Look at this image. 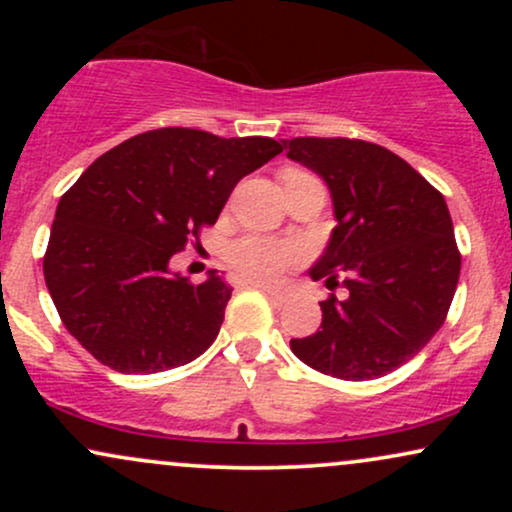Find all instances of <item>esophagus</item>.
I'll return each mask as SVG.
<instances>
[{"mask_svg": "<svg viewBox=\"0 0 512 512\" xmlns=\"http://www.w3.org/2000/svg\"><path fill=\"white\" fill-rule=\"evenodd\" d=\"M262 291L267 293V298L269 301H272L276 308H281V305H286L289 303V293H284V291H276V289H272V286H262Z\"/></svg>", "mask_w": 512, "mask_h": 512, "instance_id": "1", "label": "esophagus"}]
</instances>
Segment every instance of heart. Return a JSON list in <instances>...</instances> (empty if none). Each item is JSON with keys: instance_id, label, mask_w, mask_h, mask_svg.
Masks as SVG:
<instances>
[{"instance_id": "1", "label": "heart", "mask_w": 512, "mask_h": 512, "mask_svg": "<svg viewBox=\"0 0 512 512\" xmlns=\"http://www.w3.org/2000/svg\"><path fill=\"white\" fill-rule=\"evenodd\" d=\"M284 175H305L301 170H286ZM301 260V248L284 240L240 238L228 248V262L245 279L257 284H272L286 269Z\"/></svg>"}]
</instances>
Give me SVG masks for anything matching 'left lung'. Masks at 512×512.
<instances>
[{"instance_id":"obj_1","label":"left lung","mask_w":512,"mask_h":512,"mask_svg":"<svg viewBox=\"0 0 512 512\" xmlns=\"http://www.w3.org/2000/svg\"><path fill=\"white\" fill-rule=\"evenodd\" d=\"M286 156L325 180L334 221L310 279L344 296L320 303L315 334L291 339L305 366L342 380L383 378L431 342L460 279L448 204L390 149L361 139H286Z\"/></svg>"}]
</instances>
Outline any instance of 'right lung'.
<instances>
[{
    "mask_svg": "<svg viewBox=\"0 0 512 512\" xmlns=\"http://www.w3.org/2000/svg\"><path fill=\"white\" fill-rule=\"evenodd\" d=\"M284 146L202 129L137 134L91 163L57 204L43 260L64 327L117 373H161L214 344L233 286L190 284L170 257L219 219L240 178Z\"/></svg>",
    "mask_w": 512,
    "mask_h": 512,
    "instance_id": "add662e5",
    "label": "right lung"
}]
</instances>
